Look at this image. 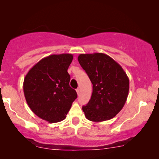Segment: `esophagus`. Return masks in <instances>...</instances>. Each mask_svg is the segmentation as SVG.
I'll list each match as a JSON object with an SVG mask.
<instances>
[{"mask_svg": "<svg viewBox=\"0 0 159 159\" xmlns=\"http://www.w3.org/2000/svg\"><path fill=\"white\" fill-rule=\"evenodd\" d=\"M76 92H77L78 95V96H79V94H80V89H79V88L76 89Z\"/></svg>", "mask_w": 159, "mask_h": 159, "instance_id": "1", "label": "esophagus"}]
</instances>
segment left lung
Returning <instances> with one entry per match:
<instances>
[{
    "instance_id": "1",
    "label": "left lung",
    "mask_w": 159,
    "mask_h": 159,
    "mask_svg": "<svg viewBox=\"0 0 159 159\" xmlns=\"http://www.w3.org/2000/svg\"><path fill=\"white\" fill-rule=\"evenodd\" d=\"M81 67L93 84L88 104L82 107L87 120L103 122L114 118L122 110L129 90V80L119 63L103 53L81 54Z\"/></svg>"
}]
</instances>
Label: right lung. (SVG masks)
<instances>
[{
    "instance_id": "obj_1",
    "label": "right lung",
    "mask_w": 159,
    "mask_h": 159,
    "mask_svg": "<svg viewBox=\"0 0 159 159\" xmlns=\"http://www.w3.org/2000/svg\"><path fill=\"white\" fill-rule=\"evenodd\" d=\"M72 54H52L43 58L29 70L24 79L25 99L33 112L48 123H57L66 117L77 98L69 86L68 72Z\"/></svg>"
}]
</instances>
